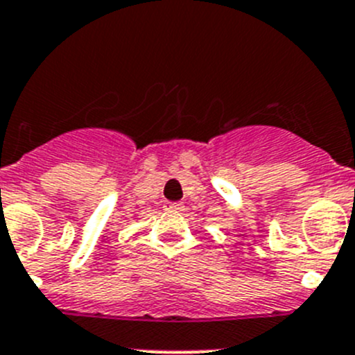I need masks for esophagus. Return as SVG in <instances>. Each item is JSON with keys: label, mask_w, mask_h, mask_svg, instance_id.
<instances>
[{"label": "esophagus", "mask_w": 355, "mask_h": 355, "mask_svg": "<svg viewBox=\"0 0 355 355\" xmlns=\"http://www.w3.org/2000/svg\"><path fill=\"white\" fill-rule=\"evenodd\" d=\"M182 209H184V207H182L181 203H167L166 205V210H169V212H181Z\"/></svg>", "instance_id": "1"}]
</instances>
